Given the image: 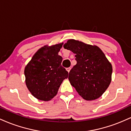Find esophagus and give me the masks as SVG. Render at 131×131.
<instances>
[{
  "mask_svg": "<svg viewBox=\"0 0 131 131\" xmlns=\"http://www.w3.org/2000/svg\"><path fill=\"white\" fill-rule=\"evenodd\" d=\"M70 70H71V68H67V71L68 72V73L70 71Z\"/></svg>",
  "mask_w": 131,
  "mask_h": 131,
  "instance_id": "obj_1",
  "label": "esophagus"
}]
</instances>
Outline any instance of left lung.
I'll return each instance as SVG.
<instances>
[{
    "label": "left lung",
    "instance_id": "1",
    "mask_svg": "<svg viewBox=\"0 0 131 131\" xmlns=\"http://www.w3.org/2000/svg\"><path fill=\"white\" fill-rule=\"evenodd\" d=\"M63 47L75 54L77 63L69 73L71 84L86 100L101 97L108 88L112 65L99 47L70 39Z\"/></svg>",
    "mask_w": 131,
    "mask_h": 131
}]
</instances>
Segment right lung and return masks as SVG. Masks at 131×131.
Returning <instances> with one entry per match:
<instances>
[{
    "instance_id": "1",
    "label": "right lung",
    "mask_w": 131,
    "mask_h": 131,
    "mask_svg": "<svg viewBox=\"0 0 131 131\" xmlns=\"http://www.w3.org/2000/svg\"><path fill=\"white\" fill-rule=\"evenodd\" d=\"M63 44L42 47L25 67L27 88L39 100L49 101L53 99L63 81L68 78V73L61 64L62 57L58 55Z\"/></svg>"
}]
</instances>
